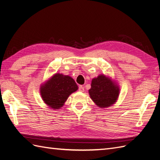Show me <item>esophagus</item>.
<instances>
[{
	"label": "esophagus",
	"instance_id": "obj_1",
	"mask_svg": "<svg viewBox=\"0 0 160 160\" xmlns=\"http://www.w3.org/2000/svg\"><path fill=\"white\" fill-rule=\"evenodd\" d=\"M84 88L83 86H79V91H81V92H83L84 91Z\"/></svg>",
	"mask_w": 160,
	"mask_h": 160
}]
</instances>
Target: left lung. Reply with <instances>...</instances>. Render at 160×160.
<instances>
[{
	"mask_svg": "<svg viewBox=\"0 0 160 160\" xmlns=\"http://www.w3.org/2000/svg\"><path fill=\"white\" fill-rule=\"evenodd\" d=\"M119 91V87L115 80L101 74L92 79L89 94L96 105L107 108L116 103Z\"/></svg>",
	"mask_w": 160,
	"mask_h": 160,
	"instance_id": "obj_1",
	"label": "left lung"
}]
</instances>
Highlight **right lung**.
<instances>
[{
  "instance_id": "add662e5",
  "label": "right lung",
  "mask_w": 160,
  "mask_h": 160,
  "mask_svg": "<svg viewBox=\"0 0 160 160\" xmlns=\"http://www.w3.org/2000/svg\"><path fill=\"white\" fill-rule=\"evenodd\" d=\"M77 89L78 86L71 77L55 73L41 85L40 93L46 105L52 109H59Z\"/></svg>"
}]
</instances>
